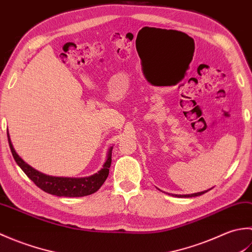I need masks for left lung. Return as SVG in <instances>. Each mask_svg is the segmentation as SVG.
Returning <instances> with one entry per match:
<instances>
[{
  "mask_svg": "<svg viewBox=\"0 0 252 252\" xmlns=\"http://www.w3.org/2000/svg\"><path fill=\"white\" fill-rule=\"evenodd\" d=\"M210 190V189H208ZM208 190H203V191H200V192H195V194H190V195H172V196H175V197H196V196H200L202 194H205V192H207Z\"/></svg>",
  "mask_w": 252,
  "mask_h": 252,
  "instance_id": "left-lung-1",
  "label": "left lung"
}]
</instances>
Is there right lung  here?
Wrapping results in <instances>:
<instances>
[{
    "label": "right lung",
    "mask_w": 252,
    "mask_h": 252,
    "mask_svg": "<svg viewBox=\"0 0 252 252\" xmlns=\"http://www.w3.org/2000/svg\"><path fill=\"white\" fill-rule=\"evenodd\" d=\"M7 138L10 147V152L13 154L15 161L24 171L26 175L33 182V183L44 190L47 194L55 195L58 197H83L91 194H94L97 191L100 186L104 184L106 179L108 178L109 168L111 164V152L112 147L109 149L108 156H107L106 162L103 165V169L99 170L97 173H95L88 178H58V176H50L39 172L34 170L29 164H27L21 159L10 143L9 135L7 133Z\"/></svg>",
    "instance_id": "1"
}]
</instances>
